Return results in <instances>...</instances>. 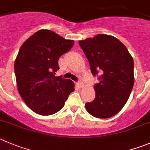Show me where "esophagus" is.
<instances>
[{
	"label": "esophagus",
	"instance_id": "obj_1",
	"mask_svg": "<svg viewBox=\"0 0 150 150\" xmlns=\"http://www.w3.org/2000/svg\"><path fill=\"white\" fill-rule=\"evenodd\" d=\"M77 84H78V86L81 87H81L83 86V81H80L79 82H78V83H77Z\"/></svg>",
	"mask_w": 150,
	"mask_h": 150
}]
</instances>
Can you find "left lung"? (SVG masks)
Listing matches in <instances>:
<instances>
[{"label":"left lung","mask_w":150,"mask_h":150,"mask_svg":"<svg viewBox=\"0 0 150 150\" xmlns=\"http://www.w3.org/2000/svg\"><path fill=\"white\" fill-rule=\"evenodd\" d=\"M78 43L88 59L92 75L101 74L100 83L94 86L96 97L86 103V109L97 118H110L124 107L133 89V58L118 39L109 35L98 34Z\"/></svg>","instance_id":"obj_1"}]
</instances>
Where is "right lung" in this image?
<instances>
[{"mask_svg": "<svg viewBox=\"0 0 150 150\" xmlns=\"http://www.w3.org/2000/svg\"><path fill=\"white\" fill-rule=\"evenodd\" d=\"M73 45V40L42 29L20 47L14 62L17 88L25 104L36 114H56L75 90L71 80L55 76L59 69V57Z\"/></svg>", "mask_w": 150, "mask_h": 150, "instance_id": "1", "label": "right lung"}]
</instances>
